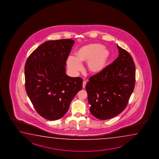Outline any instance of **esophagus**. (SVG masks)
<instances>
[{
	"mask_svg": "<svg viewBox=\"0 0 159 159\" xmlns=\"http://www.w3.org/2000/svg\"><path fill=\"white\" fill-rule=\"evenodd\" d=\"M86 81H83V89H84V88H85V86H86Z\"/></svg>",
	"mask_w": 159,
	"mask_h": 159,
	"instance_id": "esophagus-1",
	"label": "esophagus"
}]
</instances>
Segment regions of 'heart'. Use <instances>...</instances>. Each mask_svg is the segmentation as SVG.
Wrapping results in <instances>:
<instances>
[{
	"label": "heart",
	"instance_id": "heart-1",
	"mask_svg": "<svg viewBox=\"0 0 159 159\" xmlns=\"http://www.w3.org/2000/svg\"><path fill=\"white\" fill-rule=\"evenodd\" d=\"M110 52L100 43H92L82 46L75 52V57H68L67 64L69 70L75 73L82 68L81 63L87 62V69L93 74L98 73L105 68Z\"/></svg>",
	"mask_w": 159,
	"mask_h": 159
}]
</instances>
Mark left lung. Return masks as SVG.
Returning a JSON list of instances; mask_svg holds the SVG:
<instances>
[{
  "instance_id": "obj_1",
  "label": "left lung",
  "mask_w": 159,
  "mask_h": 159,
  "mask_svg": "<svg viewBox=\"0 0 159 159\" xmlns=\"http://www.w3.org/2000/svg\"><path fill=\"white\" fill-rule=\"evenodd\" d=\"M117 47L119 57L89 78L86 86L89 111L102 120L114 117L125 110L135 87L136 70L132 57Z\"/></svg>"
}]
</instances>
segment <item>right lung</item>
Segmentation results:
<instances>
[{
  "instance_id": "1",
  "label": "right lung",
  "mask_w": 159,
  "mask_h": 159,
  "mask_svg": "<svg viewBox=\"0 0 159 159\" xmlns=\"http://www.w3.org/2000/svg\"><path fill=\"white\" fill-rule=\"evenodd\" d=\"M75 41H47L28 58L25 65V87L36 111L48 120L60 119L82 89L81 77L66 73V61Z\"/></svg>"
}]
</instances>
